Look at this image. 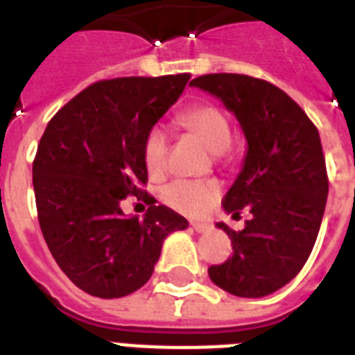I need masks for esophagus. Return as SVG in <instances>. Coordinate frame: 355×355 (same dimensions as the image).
Here are the masks:
<instances>
[{
	"instance_id": "1",
	"label": "esophagus",
	"mask_w": 355,
	"mask_h": 355,
	"mask_svg": "<svg viewBox=\"0 0 355 355\" xmlns=\"http://www.w3.org/2000/svg\"><path fill=\"white\" fill-rule=\"evenodd\" d=\"M191 227H193L195 232H199V234L208 232V230H210V225H206V223H193Z\"/></svg>"
}]
</instances>
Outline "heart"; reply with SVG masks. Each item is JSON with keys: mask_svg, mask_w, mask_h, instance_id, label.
Masks as SVG:
<instances>
[{"mask_svg": "<svg viewBox=\"0 0 355 355\" xmlns=\"http://www.w3.org/2000/svg\"><path fill=\"white\" fill-rule=\"evenodd\" d=\"M178 123L180 127L199 136L200 141L214 155H223L230 147V125H228L227 116L219 108L211 105L191 107L180 114ZM167 147H169V138H167L166 128L160 125L149 128V132L145 134L144 149H141L147 171L158 175L166 169ZM217 193L219 189L214 182L175 180L164 189V200L182 214L200 216L214 205Z\"/></svg>", "mask_w": 355, "mask_h": 355, "instance_id": "b5f03b06", "label": "heart"}]
</instances>
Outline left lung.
Instances as JSON below:
<instances>
[{
  "label": "left lung",
  "mask_w": 355,
  "mask_h": 355,
  "mask_svg": "<svg viewBox=\"0 0 355 355\" xmlns=\"http://www.w3.org/2000/svg\"><path fill=\"white\" fill-rule=\"evenodd\" d=\"M217 97L236 116L247 139L241 171L225 195V211L252 217L241 232L225 230L232 258L208 269L230 295L261 298L295 278L319 236L328 199V177L319 130L304 110L267 80L211 73L189 83Z\"/></svg>",
  "instance_id": "8db88e82"
}]
</instances>
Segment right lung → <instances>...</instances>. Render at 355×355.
I'll use <instances>...</instances> for the list:
<instances>
[{"mask_svg": "<svg viewBox=\"0 0 355 355\" xmlns=\"http://www.w3.org/2000/svg\"><path fill=\"white\" fill-rule=\"evenodd\" d=\"M188 73L99 80L64 105L33 162L42 234L64 275L88 295L119 298L147 284L169 234L188 221L150 205L125 216L128 195L150 200L144 139L182 96Z\"/></svg>", "mask_w": 355, "mask_h": 355, "instance_id": "1", "label": "right lung"}]
</instances>
